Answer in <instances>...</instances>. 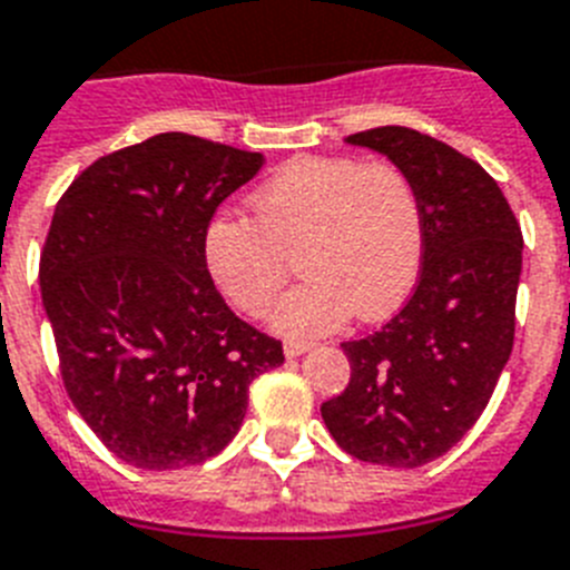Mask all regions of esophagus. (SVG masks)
I'll list each match as a JSON object with an SVG mask.
<instances>
[{
    "instance_id": "34e87169",
    "label": "esophagus",
    "mask_w": 570,
    "mask_h": 570,
    "mask_svg": "<svg viewBox=\"0 0 570 570\" xmlns=\"http://www.w3.org/2000/svg\"><path fill=\"white\" fill-rule=\"evenodd\" d=\"M309 347H313V344H309V342H286L284 344V353H286V358H298V356H304V353H307Z\"/></svg>"
}]
</instances>
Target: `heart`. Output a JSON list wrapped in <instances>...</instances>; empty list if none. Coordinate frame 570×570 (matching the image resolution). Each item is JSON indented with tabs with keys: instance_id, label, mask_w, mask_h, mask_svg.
Wrapping results in <instances>:
<instances>
[{
	"instance_id": "obj_1",
	"label": "heart",
	"mask_w": 570,
	"mask_h": 570,
	"mask_svg": "<svg viewBox=\"0 0 570 570\" xmlns=\"http://www.w3.org/2000/svg\"><path fill=\"white\" fill-rule=\"evenodd\" d=\"M248 208L252 219L219 217L205 228V269L234 309L261 315L295 255L307 277L269 315L284 336H322L351 313L385 318L417 281L423 212L409 176L389 161L298 156L248 196Z\"/></svg>"
}]
</instances>
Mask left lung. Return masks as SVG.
Segmentation results:
<instances>
[{
	"instance_id": "1",
	"label": "left lung",
	"mask_w": 570,
	"mask_h": 570,
	"mask_svg": "<svg viewBox=\"0 0 570 570\" xmlns=\"http://www.w3.org/2000/svg\"><path fill=\"white\" fill-rule=\"evenodd\" d=\"M344 141L411 179L423 269L385 327L342 344L351 382L322 417L347 455L414 470L446 455L490 403L513 351L524 243L495 179L438 138L376 127Z\"/></svg>"
}]
</instances>
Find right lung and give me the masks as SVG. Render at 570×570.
Wrapping results in <instances>:
<instances>
[{
  "mask_svg": "<svg viewBox=\"0 0 570 570\" xmlns=\"http://www.w3.org/2000/svg\"><path fill=\"white\" fill-rule=\"evenodd\" d=\"M261 153L161 132L86 167L51 217L42 309L66 391L112 455L181 470L240 432L248 385L284 347L228 309L205 269L217 205Z\"/></svg>",
  "mask_w": 570,
  "mask_h": 570,
  "instance_id": "1",
  "label": "right lung"
}]
</instances>
